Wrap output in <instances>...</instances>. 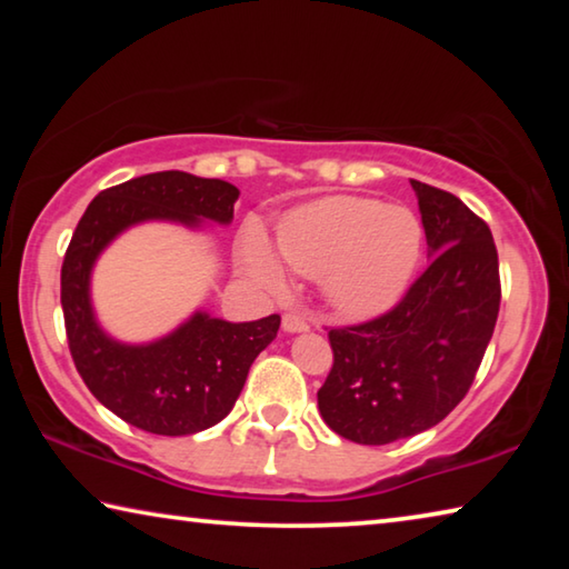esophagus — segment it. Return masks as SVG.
<instances>
[{"mask_svg":"<svg viewBox=\"0 0 569 569\" xmlns=\"http://www.w3.org/2000/svg\"><path fill=\"white\" fill-rule=\"evenodd\" d=\"M283 331L288 333H301L308 331V321L303 319L301 313H283Z\"/></svg>","mask_w":569,"mask_h":569,"instance_id":"esophagus-1","label":"esophagus"}]
</instances>
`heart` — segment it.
I'll return each instance as SVG.
<instances>
[{
  "instance_id": "heart-1",
  "label": "heart",
  "mask_w": 569,
  "mask_h": 569,
  "mask_svg": "<svg viewBox=\"0 0 569 569\" xmlns=\"http://www.w3.org/2000/svg\"><path fill=\"white\" fill-rule=\"evenodd\" d=\"M278 250L293 271L319 278L331 311L366 321L391 311L409 291L421 263L423 228L403 206L331 196L281 220ZM240 261L256 283L281 291L283 271L261 236L248 233Z\"/></svg>"
}]
</instances>
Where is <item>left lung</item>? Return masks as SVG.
<instances>
[{"label": "left lung", "instance_id": "left-lung-1", "mask_svg": "<svg viewBox=\"0 0 569 569\" xmlns=\"http://www.w3.org/2000/svg\"><path fill=\"white\" fill-rule=\"evenodd\" d=\"M411 188L427 271L389 313L329 331L333 366L319 409L356 445H391L445 419L475 381L499 313L492 230L451 192L419 180Z\"/></svg>", "mask_w": 569, "mask_h": 569}]
</instances>
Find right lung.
I'll use <instances>...</instances> for the list:
<instances>
[{"label": "right lung", "mask_w": 569, "mask_h": 569, "mask_svg": "<svg viewBox=\"0 0 569 569\" xmlns=\"http://www.w3.org/2000/svg\"><path fill=\"white\" fill-rule=\"evenodd\" d=\"M240 190L226 180L166 170L102 190L77 223L62 263V313L72 361L92 397L150 435H198L226 419L250 363L276 339L281 316L230 323L196 311L150 343H122L102 331L90 301L98 256L122 230L146 220L228 226Z\"/></svg>", "instance_id": "add662e5"}]
</instances>
